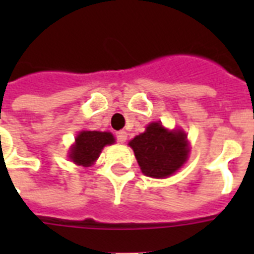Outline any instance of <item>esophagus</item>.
<instances>
[{
	"instance_id": "34e87169",
	"label": "esophagus",
	"mask_w": 254,
	"mask_h": 254,
	"mask_svg": "<svg viewBox=\"0 0 254 254\" xmlns=\"http://www.w3.org/2000/svg\"><path fill=\"white\" fill-rule=\"evenodd\" d=\"M116 138H117V141H119V142L124 143V142H125V141H127V133L125 130L117 131V133H116Z\"/></svg>"
}]
</instances>
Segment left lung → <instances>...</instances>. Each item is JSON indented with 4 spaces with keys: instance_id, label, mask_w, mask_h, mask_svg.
Instances as JSON below:
<instances>
[{
    "instance_id": "obj_1",
    "label": "left lung",
    "mask_w": 254,
    "mask_h": 254,
    "mask_svg": "<svg viewBox=\"0 0 254 254\" xmlns=\"http://www.w3.org/2000/svg\"><path fill=\"white\" fill-rule=\"evenodd\" d=\"M142 173L151 178H167L189 157L183 131H170L161 123H151L145 133L129 142Z\"/></svg>"
}]
</instances>
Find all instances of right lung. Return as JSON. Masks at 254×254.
<instances>
[{"mask_svg": "<svg viewBox=\"0 0 254 254\" xmlns=\"http://www.w3.org/2000/svg\"><path fill=\"white\" fill-rule=\"evenodd\" d=\"M115 138L108 131H80L71 149L69 158L80 166H91L105 145H112Z\"/></svg>", "mask_w": 254, "mask_h": 254, "instance_id": "add662e5", "label": "right lung"}]
</instances>
